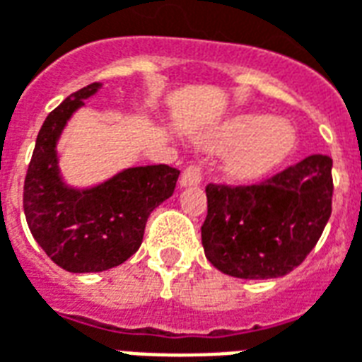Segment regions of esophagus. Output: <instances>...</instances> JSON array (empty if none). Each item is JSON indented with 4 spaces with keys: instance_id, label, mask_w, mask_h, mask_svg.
<instances>
[{
    "instance_id": "34e87169",
    "label": "esophagus",
    "mask_w": 362,
    "mask_h": 362,
    "mask_svg": "<svg viewBox=\"0 0 362 362\" xmlns=\"http://www.w3.org/2000/svg\"><path fill=\"white\" fill-rule=\"evenodd\" d=\"M203 180V173L199 165H189V167L184 168V173L180 176V186L186 188V186H197L202 184Z\"/></svg>"
}]
</instances>
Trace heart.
Masks as SVG:
<instances>
[{
	"mask_svg": "<svg viewBox=\"0 0 362 362\" xmlns=\"http://www.w3.org/2000/svg\"><path fill=\"white\" fill-rule=\"evenodd\" d=\"M203 146L228 151L224 173L230 180L249 184L261 180L282 163L296 144V134L284 120L263 113L235 115L202 138Z\"/></svg>",
	"mask_w": 362,
	"mask_h": 362,
	"instance_id": "1",
	"label": "heart"
}]
</instances>
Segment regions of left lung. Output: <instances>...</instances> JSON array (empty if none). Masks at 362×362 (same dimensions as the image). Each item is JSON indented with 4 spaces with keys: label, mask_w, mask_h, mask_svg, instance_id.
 <instances>
[{
    "label": "left lung",
    "mask_w": 362,
    "mask_h": 362,
    "mask_svg": "<svg viewBox=\"0 0 362 362\" xmlns=\"http://www.w3.org/2000/svg\"><path fill=\"white\" fill-rule=\"evenodd\" d=\"M202 242L211 264L269 280L303 263L332 215V159L310 155L253 186L209 184Z\"/></svg>",
    "instance_id": "8db88e82"
}]
</instances>
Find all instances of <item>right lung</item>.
Returning <instances> with one entry per match:
<instances>
[{
    "label": "right lung",
    "mask_w": 362,
    "mask_h": 362,
    "mask_svg": "<svg viewBox=\"0 0 362 362\" xmlns=\"http://www.w3.org/2000/svg\"><path fill=\"white\" fill-rule=\"evenodd\" d=\"M99 88V82L86 86L47 115L24 178L28 228L45 255L69 272H101L130 259L140 249L151 211L173 195L180 174L168 165H147L93 188L65 184L57 141L72 113Z\"/></svg>",
    "instance_id": "right-lung-1"
}]
</instances>
